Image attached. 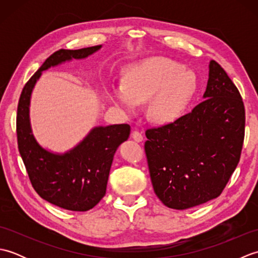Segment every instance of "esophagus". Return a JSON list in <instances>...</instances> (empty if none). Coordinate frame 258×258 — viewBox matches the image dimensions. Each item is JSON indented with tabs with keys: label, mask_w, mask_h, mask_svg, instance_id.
<instances>
[{
	"label": "esophagus",
	"mask_w": 258,
	"mask_h": 258,
	"mask_svg": "<svg viewBox=\"0 0 258 258\" xmlns=\"http://www.w3.org/2000/svg\"><path fill=\"white\" fill-rule=\"evenodd\" d=\"M132 139L138 142V143H140V142L143 141V135H142L140 132H138V131H134V132L132 133Z\"/></svg>",
	"instance_id": "1"
}]
</instances>
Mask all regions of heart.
<instances>
[{
    "label": "heart",
    "instance_id": "heart-1",
    "mask_svg": "<svg viewBox=\"0 0 258 258\" xmlns=\"http://www.w3.org/2000/svg\"><path fill=\"white\" fill-rule=\"evenodd\" d=\"M196 91L193 72L165 57H153L126 69L123 85L113 86L109 96L127 115L147 102L153 122H172L182 113Z\"/></svg>",
    "mask_w": 258,
    "mask_h": 258
}]
</instances>
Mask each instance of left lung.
Segmentation results:
<instances>
[{
	"label": "left lung",
	"mask_w": 258,
	"mask_h": 258,
	"mask_svg": "<svg viewBox=\"0 0 258 258\" xmlns=\"http://www.w3.org/2000/svg\"><path fill=\"white\" fill-rule=\"evenodd\" d=\"M204 101L175 122L146 131L145 153L155 194L186 210L216 199L239 162L245 108L237 87L210 62Z\"/></svg>",
	"instance_id": "8db88e82"
}]
</instances>
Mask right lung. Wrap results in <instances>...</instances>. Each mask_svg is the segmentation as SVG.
<instances>
[{
  "instance_id": "add662e5",
  "label": "right lung",
  "mask_w": 258,
  "mask_h": 258,
  "mask_svg": "<svg viewBox=\"0 0 258 258\" xmlns=\"http://www.w3.org/2000/svg\"><path fill=\"white\" fill-rule=\"evenodd\" d=\"M101 47L53 53L25 84L18 105V145L32 186L43 200L74 212L91 210L105 195L114 154L128 139L131 127L128 124L96 126L72 150L63 154L52 153L43 149L32 133L31 94L43 71L73 58H85Z\"/></svg>"
}]
</instances>
